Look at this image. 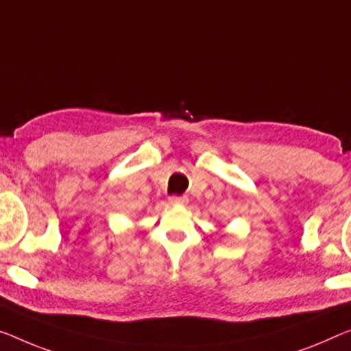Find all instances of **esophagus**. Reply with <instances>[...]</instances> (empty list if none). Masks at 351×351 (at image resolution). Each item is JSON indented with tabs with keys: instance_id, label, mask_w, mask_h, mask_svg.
Wrapping results in <instances>:
<instances>
[{
	"instance_id": "esophagus-1",
	"label": "esophagus",
	"mask_w": 351,
	"mask_h": 351,
	"mask_svg": "<svg viewBox=\"0 0 351 351\" xmlns=\"http://www.w3.org/2000/svg\"><path fill=\"white\" fill-rule=\"evenodd\" d=\"M188 202L186 196H171L169 197V204L171 206H183V204Z\"/></svg>"
}]
</instances>
